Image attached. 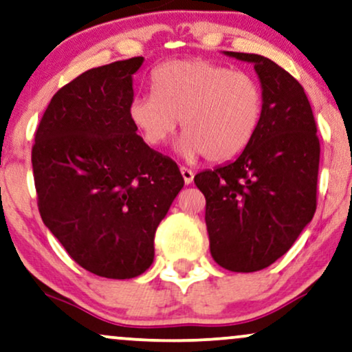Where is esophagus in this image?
<instances>
[{
    "instance_id": "esophagus-1",
    "label": "esophagus",
    "mask_w": 352,
    "mask_h": 352,
    "mask_svg": "<svg viewBox=\"0 0 352 352\" xmlns=\"http://www.w3.org/2000/svg\"><path fill=\"white\" fill-rule=\"evenodd\" d=\"M180 172H182V177H184L185 184L190 185L191 182H193V177H195V172L191 170L188 167H180Z\"/></svg>"
}]
</instances>
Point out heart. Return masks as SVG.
Returning <instances> with one entry per match:
<instances>
[{
    "label": "heart",
    "mask_w": 352,
    "mask_h": 352,
    "mask_svg": "<svg viewBox=\"0 0 352 352\" xmlns=\"http://www.w3.org/2000/svg\"><path fill=\"white\" fill-rule=\"evenodd\" d=\"M154 94L130 105L131 122L149 146H162L179 128L185 155L221 162L237 157L255 136L263 109L256 79L208 60L167 61L154 69Z\"/></svg>",
    "instance_id": "obj_1"
}]
</instances>
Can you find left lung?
<instances>
[{
    "label": "left lung",
    "mask_w": 352,
    "mask_h": 352,
    "mask_svg": "<svg viewBox=\"0 0 352 352\" xmlns=\"http://www.w3.org/2000/svg\"><path fill=\"white\" fill-rule=\"evenodd\" d=\"M228 55L250 61L260 78V124L234 162L199 172L195 184L206 198L214 261L235 273H253L283 256L312 221L320 141L312 107L294 76L255 53Z\"/></svg>",
    "instance_id": "obj_1"
}]
</instances>
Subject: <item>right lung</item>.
<instances>
[{"label":"right lung","mask_w":352,"mask_h":352,"mask_svg":"<svg viewBox=\"0 0 352 352\" xmlns=\"http://www.w3.org/2000/svg\"><path fill=\"white\" fill-rule=\"evenodd\" d=\"M143 56L87 69L52 97L32 168L43 224L79 266L131 279L154 260V235L184 188L170 157L138 136L133 74Z\"/></svg>","instance_id":"add662e5"}]
</instances>
